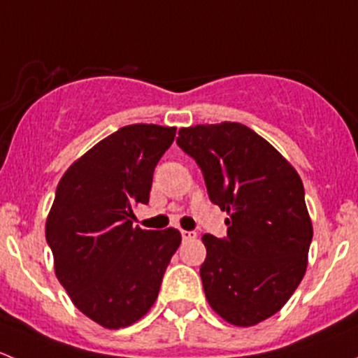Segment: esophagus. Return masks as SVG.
<instances>
[{
	"instance_id": "esophagus-1",
	"label": "esophagus",
	"mask_w": 358,
	"mask_h": 358,
	"mask_svg": "<svg viewBox=\"0 0 358 358\" xmlns=\"http://www.w3.org/2000/svg\"><path fill=\"white\" fill-rule=\"evenodd\" d=\"M182 237H183V241H192V239H196L197 234L190 232V230H182Z\"/></svg>"
}]
</instances>
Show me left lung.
Returning <instances> with one entry per match:
<instances>
[{
	"mask_svg": "<svg viewBox=\"0 0 358 358\" xmlns=\"http://www.w3.org/2000/svg\"><path fill=\"white\" fill-rule=\"evenodd\" d=\"M176 143L202 169L211 202L227 211V237L202 236L209 306L249 327L279 312L301 282L313 237L298 171L241 122L180 128Z\"/></svg>",
	"mask_w": 358,
	"mask_h": 358,
	"instance_id": "8db88e82",
	"label": "left lung"
}]
</instances>
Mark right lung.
I'll list each match as a JSON object with an SVG mask.
<instances>
[{
	"label": "right lung",
	"mask_w": 358,
	"mask_h": 358,
	"mask_svg": "<svg viewBox=\"0 0 358 358\" xmlns=\"http://www.w3.org/2000/svg\"><path fill=\"white\" fill-rule=\"evenodd\" d=\"M176 128L122 126L78 161L57 185L46 218L55 275L76 308L106 329L142 319L182 243L176 229L133 227V208L149 202L156 164Z\"/></svg>",
	"instance_id": "right-lung-1"
}]
</instances>
